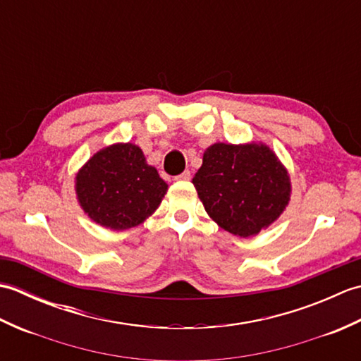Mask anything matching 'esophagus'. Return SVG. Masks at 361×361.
Here are the masks:
<instances>
[{"mask_svg": "<svg viewBox=\"0 0 361 361\" xmlns=\"http://www.w3.org/2000/svg\"><path fill=\"white\" fill-rule=\"evenodd\" d=\"M175 180H176V181H189V180H190V172H189V171H185L183 173L176 175Z\"/></svg>", "mask_w": 361, "mask_h": 361, "instance_id": "esophagus-1", "label": "esophagus"}]
</instances>
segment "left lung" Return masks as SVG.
<instances>
[{
    "mask_svg": "<svg viewBox=\"0 0 361 361\" xmlns=\"http://www.w3.org/2000/svg\"><path fill=\"white\" fill-rule=\"evenodd\" d=\"M206 212L225 231L256 235L270 226L290 200V178L265 144L217 142L206 149L192 178Z\"/></svg>",
    "mask_w": 361,
    "mask_h": 361,
    "instance_id": "1",
    "label": "left lung"
}]
</instances>
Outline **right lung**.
<instances>
[{"mask_svg":"<svg viewBox=\"0 0 361 361\" xmlns=\"http://www.w3.org/2000/svg\"><path fill=\"white\" fill-rule=\"evenodd\" d=\"M75 192L91 220L122 231L142 224L158 208L167 185L142 150L127 142L94 153L75 176Z\"/></svg>","mask_w":361,"mask_h":361,"instance_id":"right-lung-1","label":"right lung"}]
</instances>
